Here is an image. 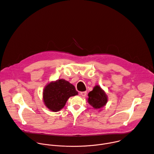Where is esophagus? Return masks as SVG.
<instances>
[{
    "mask_svg": "<svg viewBox=\"0 0 154 154\" xmlns=\"http://www.w3.org/2000/svg\"><path fill=\"white\" fill-rule=\"evenodd\" d=\"M80 95L82 96H85L86 95V91H82L80 92Z\"/></svg>",
    "mask_w": 154,
    "mask_h": 154,
    "instance_id": "obj_1",
    "label": "esophagus"
}]
</instances>
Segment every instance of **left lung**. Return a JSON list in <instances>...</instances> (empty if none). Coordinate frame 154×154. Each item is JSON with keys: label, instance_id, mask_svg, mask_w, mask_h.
<instances>
[{"label": "left lung", "instance_id": "left-lung-1", "mask_svg": "<svg viewBox=\"0 0 154 154\" xmlns=\"http://www.w3.org/2000/svg\"><path fill=\"white\" fill-rule=\"evenodd\" d=\"M88 99V103L94 108L99 109L105 105L107 102V96L99 86H96L93 90L90 91Z\"/></svg>", "mask_w": 154, "mask_h": 154}]
</instances>
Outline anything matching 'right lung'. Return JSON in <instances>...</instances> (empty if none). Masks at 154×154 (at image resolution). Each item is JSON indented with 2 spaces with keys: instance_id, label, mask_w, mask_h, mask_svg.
Wrapping results in <instances>:
<instances>
[{
  "instance_id": "right-lung-1",
  "label": "right lung",
  "mask_w": 154,
  "mask_h": 154,
  "mask_svg": "<svg viewBox=\"0 0 154 154\" xmlns=\"http://www.w3.org/2000/svg\"><path fill=\"white\" fill-rule=\"evenodd\" d=\"M78 94L75 86L69 82L60 79L49 83L43 91V100L46 106L53 112L64 107L71 96Z\"/></svg>"
}]
</instances>
